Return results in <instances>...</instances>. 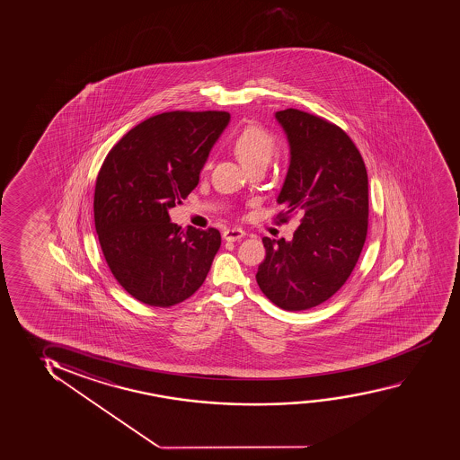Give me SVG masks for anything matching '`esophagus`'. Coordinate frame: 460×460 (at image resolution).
I'll return each instance as SVG.
<instances>
[{
    "label": "esophagus",
    "mask_w": 460,
    "mask_h": 460,
    "mask_svg": "<svg viewBox=\"0 0 460 460\" xmlns=\"http://www.w3.org/2000/svg\"><path fill=\"white\" fill-rule=\"evenodd\" d=\"M244 230H241V228H227L224 232V239L226 241H239V239L244 238Z\"/></svg>",
    "instance_id": "34e87169"
}]
</instances>
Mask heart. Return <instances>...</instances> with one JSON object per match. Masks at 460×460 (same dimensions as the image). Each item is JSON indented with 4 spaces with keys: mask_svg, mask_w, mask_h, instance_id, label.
Instances as JSON below:
<instances>
[{
    "mask_svg": "<svg viewBox=\"0 0 460 460\" xmlns=\"http://www.w3.org/2000/svg\"><path fill=\"white\" fill-rule=\"evenodd\" d=\"M234 154L249 171L255 165H268L272 156L276 154V137L270 135L268 129L249 125L239 131L233 142Z\"/></svg>",
    "mask_w": 460,
    "mask_h": 460,
    "instance_id": "heart-1",
    "label": "heart"
}]
</instances>
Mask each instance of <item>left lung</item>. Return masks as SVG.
I'll use <instances>...</instances> for the list:
<instances>
[{
  "label": "left lung",
  "mask_w": 460,
  "mask_h": 460,
  "mask_svg": "<svg viewBox=\"0 0 460 460\" xmlns=\"http://www.w3.org/2000/svg\"><path fill=\"white\" fill-rule=\"evenodd\" d=\"M289 142L277 217L299 215L291 241L263 238L257 283L288 312L323 304L349 279L367 233V173L358 148L335 123L304 111H277Z\"/></svg>",
  "instance_id": "obj_1"
}]
</instances>
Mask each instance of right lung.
<instances>
[{"mask_svg": "<svg viewBox=\"0 0 460 460\" xmlns=\"http://www.w3.org/2000/svg\"><path fill=\"white\" fill-rule=\"evenodd\" d=\"M228 122L226 111L163 112L129 129L104 158L93 196L95 230L112 276L142 304L175 305L207 279L221 233L183 232L169 209L196 188Z\"/></svg>", "mask_w": 460, "mask_h": 460, "instance_id": "obj_1", "label": "right lung"}]
</instances>
